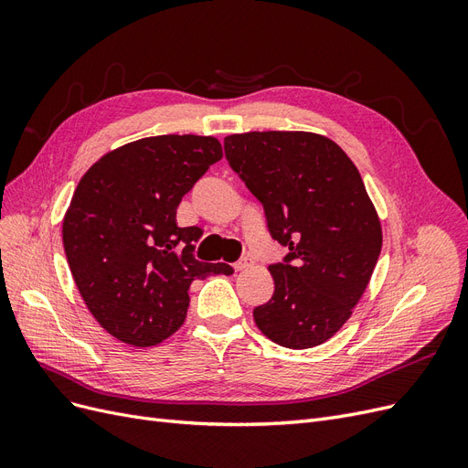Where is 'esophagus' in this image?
<instances>
[{
    "label": "esophagus",
    "instance_id": "1",
    "mask_svg": "<svg viewBox=\"0 0 468 468\" xmlns=\"http://www.w3.org/2000/svg\"><path fill=\"white\" fill-rule=\"evenodd\" d=\"M251 265H253V260H251V258H242V260L234 263V269H236V271H244V269H248V267H251Z\"/></svg>",
    "mask_w": 468,
    "mask_h": 468
}]
</instances>
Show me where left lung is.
Wrapping results in <instances>:
<instances>
[{
    "label": "left lung",
    "mask_w": 468,
    "mask_h": 468,
    "mask_svg": "<svg viewBox=\"0 0 468 468\" xmlns=\"http://www.w3.org/2000/svg\"><path fill=\"white\" fill-rule=\"evenodd\" d=\"M224 152L261 201L269 232L289 248L285 263L269 267L275 292L253 320L282 347L328 342L369 285L382 248L359 169L334 140L304 131L230 134Z\"/></svg>",
    "instance_id": "1"
}]
</instances>
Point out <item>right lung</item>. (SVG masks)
Masks as SVG:
<instances>
[{
  "mask_svg": "<svg viewBox=\"0 0 468 468\" xmlns=\"http://www.w3.org/2000/svg\"><path fill=\"white\" fill-rule=\"evenodd\" d=\"M220 158L215 136H148L107 152L80 179L64 251L83 303L119 342L162 344L186 322L195 279L234 273L195 260L203 230L176 220L183 195Z\"/></svg>",
  "mask_w": 468,
  "mask_h": 468,
  "instance_id": "add662e5",
  "label": "right lung"
}]
</instances>
